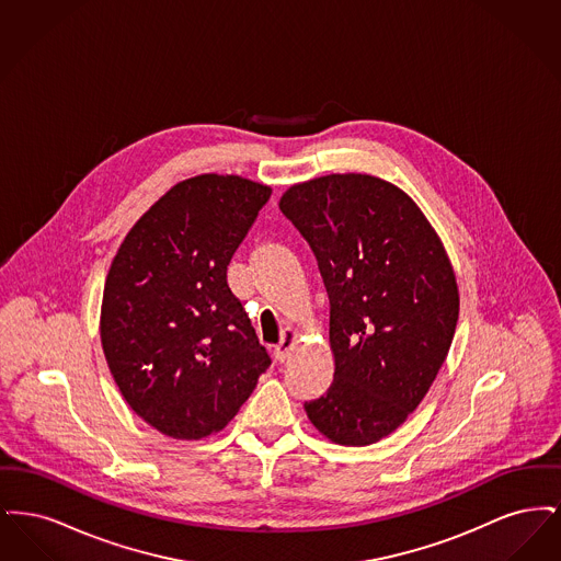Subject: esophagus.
I'll return each mask as SVG.
<instances>
[{"label": "esophagus", "instance_id": "esophagus-1", "mask_svg": "<svg viewBox=\"0 0 561 561\" xmlns=\"http://www.w3.org/2000/svg\"><path fill=\"white\" fill-rule=\"evenodd\" d=\"M296 343H298V332H296L294 328H286V332H284V336H282L279 345H277L275 351H273L275 359H277V362H286V359L290 357V353H293V348Z\"/></svg>", "mask_w": 561, "mask_h": 561}]
</instances>
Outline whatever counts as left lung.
Instances as JSON below:
<instances>
[{
	"instance_id": "1",
	"label": "left lung",
	"mask_w": 561,
	"mask_h": 561,
	"mask_svg": "<svg viewBox=\"0 0 561 561\" xmlns=\"http://www.w3.org/2000/svg\"><path fill=\"white\" fill-rule=\"evenodd\" d=\"M279 210L309 241L330 298L334 380L305 412L332 444L370 446L425 400L450 351V256L419 204L373 174L296 183Z\"/></svg>"
}]
</instances>
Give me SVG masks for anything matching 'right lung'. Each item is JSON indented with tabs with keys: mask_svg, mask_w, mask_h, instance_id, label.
I'll return each instance as SVG.
<instances>
[{
	"mask_svg": "<svg viewBox=\"0 0 561 561\" xmlns=\"http://www.w3.org/2000/svg\"><path fill=\"white\" fill-rule=\"evenodd\" d=\"M271 187L197 174L168 188L119 243L101 305V345L119 393L172 439L229 425L271 364L227 267Z\"/></svg>",
	"mask_w": 561,
	"mask_h": 561,
	"instance_id": "1",
	"label": "right lung"
}]
</instances>
